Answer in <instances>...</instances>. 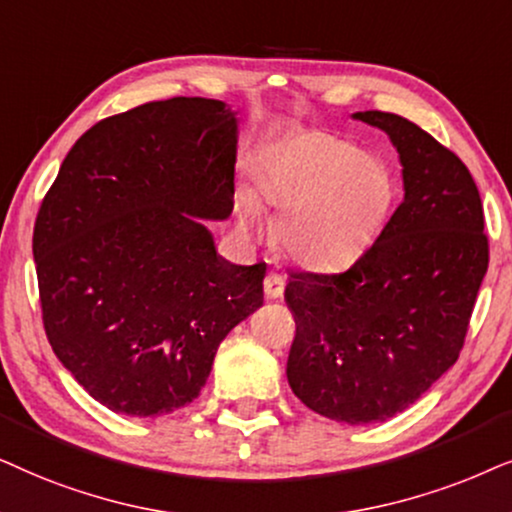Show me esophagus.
<instances>
[{"label":"esophagus","mask_w":512,"mask_h":512,"mask_svg":"<svg viewBox=\"0 0 512 512\" xmlns=\"http://www.w3.org/2000/svg\"><path fill=\"white\" fill-rule=\"evenodd\" d=\"M285 292V278L278 274H269L264 278V295L267 299H281Z\"/></svg>","instance_id":"obj_1"}]
</instances>
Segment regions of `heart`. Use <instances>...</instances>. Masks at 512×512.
I'll return each instance as SVG.
<instances>
[{
  "mask_svg": "<svg viewBox=\"0 0 512 512\" xmlns=\"http://www.w3.org/2000/svg\"><path fill=\"white\" fill-rule=\"evenodd\" d=\"M255 192L236 194L238 227L262 231V201L281 208L278 241L292 260L332 269L356 260L379 234L393 201L391 170L379 156L332 135L311 133L252 159Z\"/></svg>",
  "mask_w": 512,
  "mask_h": 512,
  "instance_id": "1",
  "label": "heart"
}]
</instances>
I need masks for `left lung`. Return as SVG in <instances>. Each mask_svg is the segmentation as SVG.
Segmentation results:
<instances>
[{"instance_id": "1", "label": "left lung", "mask_w": 512, "mask_h": 512, "mask_svg": "<svg viewBox=\"0 0 512 512\" xmlns=\"http://www.w3.org/2000/svg\"><path fill=\"white\" fill-rule=\"evenodd\" d=\"M398 149L405 199L377 241L342 274H290L297 335L292 393L339 424L403 412L456 363L489 243L480 192L463 161L417 124L356 112Z\"/></svg>"}]
</instances>
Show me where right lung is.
I'll return each instance as SVG.
<instances>
[{
    "label": "right lung",
    "instance_id": "add662e5",
    "mask_svg": "<svg viewBox=\"0 0 512 512\" xmlns=\"http://www.w3.org/2000/svg\"><path fill=\"white\" fill-rule=\"evenodd\" d=\"M238 124L170 98L74 142L34 222L46 337L91 398L161 417L199 398L217 346L264 302L267 264L217 255L203 220L234 208Z\"/></svg>",
    "mask_w": 512,
    "mask_h": 512
}]
</instances>
